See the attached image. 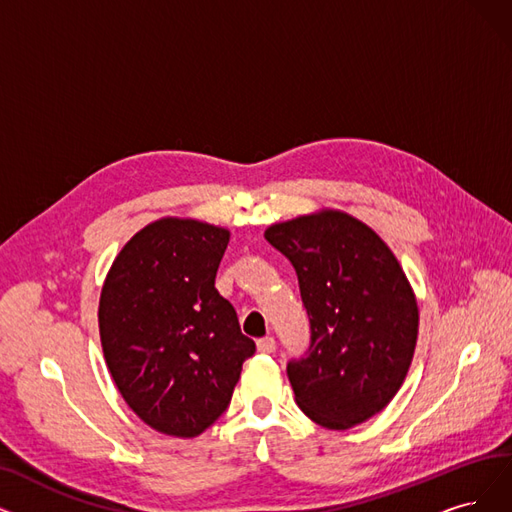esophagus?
<instances>
[{"label":"esophagus","instance_id":"esophagus-1","mask_svg":"<svg viewBox=\"0 0 512 512\" xmlns=\"http://www.w3.org/2000/svg\"><path fill=\"white\" fill-rule=\"evenodd\" d=\"M256 346H258V351L260 353H273L275 351V338H271V336H267V338H260L258 342H256Z\"/></svg>","mask_w":512,"mask_h":512}]
</instances>
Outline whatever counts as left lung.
I'll return each mask as SVG.
<instances>
[{
  "instance_id": "1",
  "label": "left lung",
  "mask_w": 512,
  "mask_h": 512,
  "mask_svg": "<svg viewBox=\"0 0 512 512\" xmlns=\"http://www.w3.org/2000/svg\"><path fill=\"white\" fill-rule=\"evenodd\" d=\"M264 237L292 262L311 323L309 351L288 363L298 407L332 431L370 420L397 395L416 349L418 304L401 264L338 210L273 224Z\"/></svg>"
}]
</instances>
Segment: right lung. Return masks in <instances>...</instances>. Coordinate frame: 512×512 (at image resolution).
Returning a JSON list of instances; mask_svg holds the SVG:
<instances>
[{"mask_svg": "<svg viewBox=\"0 0 512 512\" xmlns=\"http://www.w3.org/2000/svg\"><path fill=\"white\" fill-rule=\"evenodd\" d=\"M229 237L191 218L155 220L121 248L102 285L109 372L130 410L163 435L197 437L212 426L256 351L214 285Z\"/></svg>", "mask_w": 512, "mask_h": 512, "instance_id": "right-lung-1", "label": "right lung"}]
</instances>
